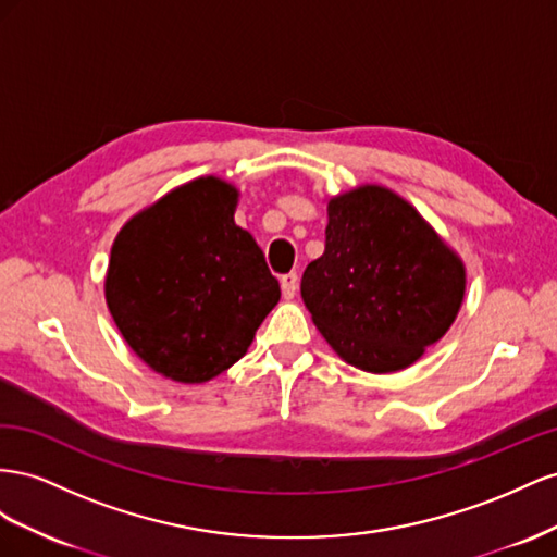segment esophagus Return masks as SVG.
<instances>
[{
    "mask_svg": "<svg viewBox=\"0 0 557 557\" xmlns=\"http://www.w3.org/2000/svg\"><path fill=\"white\" fill-rule=\"evenodd\" d=\"M298 275L296 273H287V275H282V280H280V284H282V296L284 298H294L296 296V292H298Z\"/></svg>",
    "mask_w": 557,
    "mask_h": 557,
    "instance_id": "obj_1",
    "label": "esophagus"
}]
</instances>
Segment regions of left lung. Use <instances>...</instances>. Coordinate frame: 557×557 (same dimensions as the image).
I'll use <instances>...</instances> for the list:
<instances>
[{
	"label": "left lung",
	"instance_id": "obj_1",
	"mask_svg": "<svg viewBox=\"0 0 557 557\" xmlns=\"http://www.w3.org/2000/svg\"><path fill=\"white\" fill-rule=\"evenodd\" d=\"M326 247L300 296L352 367L392 373L443 338L465 298V265L416 208L383 186L329 200Z\"/></svg>",
	"mask_w": 557,
	"mask_h": 557
}]
</instances>
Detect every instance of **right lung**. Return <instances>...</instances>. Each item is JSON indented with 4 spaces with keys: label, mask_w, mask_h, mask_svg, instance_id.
I'll return each instance as SVG.
<instances>
[{
    "label": "right lung",
    "mask_w": 557,
    "mask_h": 557,
    "mask_svg": "<svg viewBox=\"0 0 557 557\" xmlns=\"http://www.w3.org/2000/svg\"><path fill=\"white\" fill-rule=\"evenodd\" d=\"M235 205L231 184L194 180L133 216L111 247L109 312L137 357L177 383L231 369L280 300Z\"/></svg>",
    "instance_id": "add662e5"
}]
</instances>
